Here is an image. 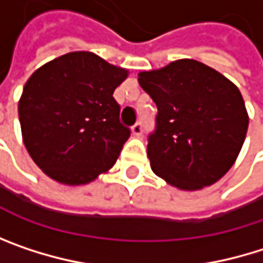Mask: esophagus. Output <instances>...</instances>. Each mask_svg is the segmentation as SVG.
<instances>
[{
	"label": "esophagus",
	"instance_id": "1",
	"mask_svg": "<svg viewBox=\"0 0 263 263\" xmlns=\"http://www.w3.org/2000/svg\"><path fill=\"white\" fill-rule=\"evenodd\" d=\"M131 131L134 135H140V134L143 132V123H141V122H137V123L131 128Z\"/></svg>",
	"mask_w": 263,
	"mask_h": 263
}]
</instances>
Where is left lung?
Here are the masks:
<instances>
[{
    "instance_id": "8db88e82",
    "label": "left lung",
    "mask_w": 263,
    "mask_h": 263,
    "mask_svg": "<svg viewBox=\"0 0 263 263\" xmlns=\"http://www.w3.org/2000/svg\"><path fill=\"white\" fill-rule=\"evenodd\" d=\"M138 83L158 109L155 129L147 137L152 171L183 190H198L222 178L248 129L236 85L193 59L143 71Z\"/></svg>"
}]
</instances>
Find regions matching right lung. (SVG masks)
I'll use <instances>...</instances> for the list:
<instances>
[{"label":"right lung","mask_w":263,"mask_h":263,"mask_svg":"<svg viewBox=\"0 0 263 263\" xmlns=\"http://www.w3.org/2000/svg\"><path fill=\"white\" fill-rule=\"evenodd\" d=\"M126 78L128 70L89 51L64 54L30 76L20 123L30 157L50 178L86 184L114 166L131 135L112 96Z\"/></svg>","instance_id":"right-lung-1"}]
</instances>
